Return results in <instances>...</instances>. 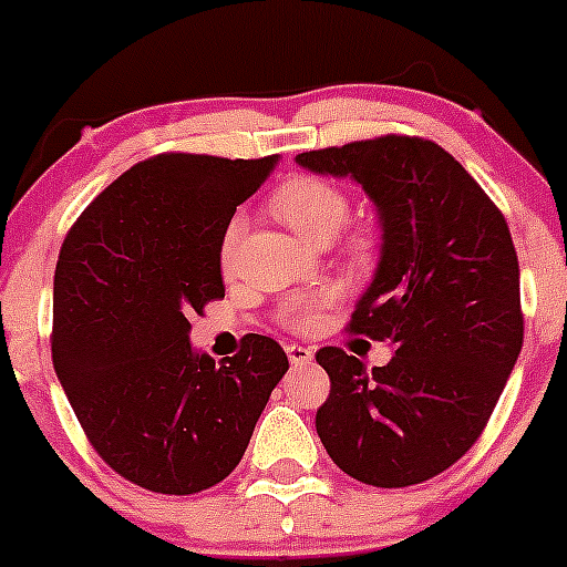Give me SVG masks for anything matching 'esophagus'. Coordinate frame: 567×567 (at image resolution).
<instances>
[{"mask_svg":"<svg viewBox=\"0 0 567 567\" xmlns=\"http://www.w3.org/2000/svg\"><path fill=\"white\" fill-rule=\"evenodd\" d=\"M285 353H288L290 364H310L312 362V348H305V346H296V342H290V346H285Z\"/></svg>","mask_w":567,"mask_h":567,"instance_id":"esophagus-1","label":"esophagus"}]
</instances>
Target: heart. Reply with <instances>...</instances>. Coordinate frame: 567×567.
Segmentation results:
<instances>
[{
  "instance_id": "obj_1",
  "label": "heart",
  "mask_w": 567,
  "mask_h": 567,
  "mask_svg": "<svg viewBox=\"0 0 567 567\" xmlns=\"http://www.w3.org/2000/svg\"><path fill=\"white\" fill-rule=\"evenodd\" d=\"M268 208L274 210L279 221L299 233L307 241H329L331 236L346 227L348 216H351V197L340 183L329 181V177L318 175H293L285 183H279L277 192L268 199ZM244 221L233 219L225 227L219 247V266L230 271L233 260H236L238 238H241ZM351 260L370 262L375 255V238L368 230H351L342 241ZM334 299L331 293H316V296H293L282 305L279 310V320L288 329H310L318 320V312L323 310L329 301Z\"/></svg>"
}]
</instances>
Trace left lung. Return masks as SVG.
Returning <instances> with one entry per match:
<instances>
[{"mask_svg":"<svg viewBox=\"0 0 567 567\" xmlns=\"http://www.w3.org/2000/svg\"><path fill=\"white\" fill-rule=\"evenodd\" d=\"M351 175L379 208L384 247L351 334L392 342L368 370L337 346L316 353L331 390L316 414L329 458L359 483H425L472 450L522 353L518 255L494 199L436 142L386 134L301 153Z\"/></svg>","mask_w":567,"mask_h":567,"instance_id":"obj_1","label":"left lung"}]
</instances>
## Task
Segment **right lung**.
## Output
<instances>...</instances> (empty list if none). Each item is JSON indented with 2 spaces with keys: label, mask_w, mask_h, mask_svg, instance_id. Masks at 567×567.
Segmentation results:
<instances>
[{
  "label": "right lung",
  "mask_w": 567,
  "mask_h": 567,
  "mask_svg": "<svg viewBox=\"0 0 567 567\" xmlns=\"http://www.w3.org/2000/svg\"><path fill=\"white\" fill-rule=\"evenodd\" d=\"M274 167L277 156L158 153L109 183L62 241L56 379L95 453L140 488L186 496L221 483L288 370L262 334L219 364L188 346V316L225 299V227Z\"/></svg>",
  "instance_id": "obj_1"
}]
</instances>
